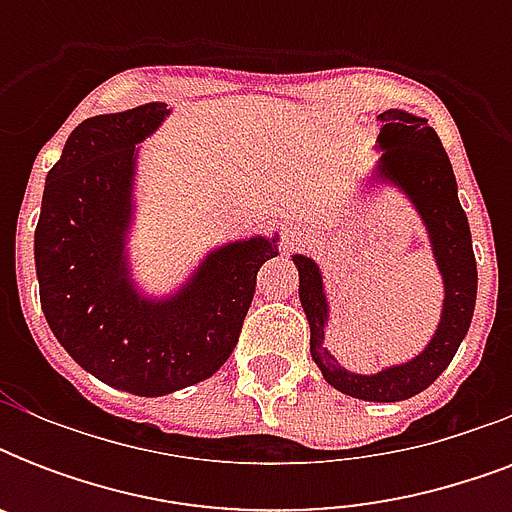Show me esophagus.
I'll return each instance as SVG.
<instances>
[{"label": "esophagus", "instance_id": "obj_1", "mask_svg": "<svg viewBox=\"0 0 512 512\" xmlns=\"http://www.w3.org/2000/svg\"><path fill=\"white\" fill-rule=\"evenodd\" d=\"M305 233H308V228L300 223H287L284 225V247H295L297 241L305 239Z\"/></svg>", "mask_w": 512, "mask_h": 512}]
</instances>
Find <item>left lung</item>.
I'll use <instances>...</instances> for the list:
<instances>
[{"label":"left lung","instance_id":"left-lung-1","mask_svg":"<svg viewBox=\"0 0 512 512\" xmlns=\"http://www.w3.org/2000/svg\"><path fill=\"white\" fill-rule=\"evenodd\" d=\"M380 122L377 148L382 156L374 167V180L396 185L412 201L428 231L433 257L444 279V308L430 342L404 364L385 366L374 374L350 372L337 364L329 348H324L329 300L319 265L305 255H292V260L300 273V303L311 324V356L324 380L345 396L393 404L422 393L452 364L473 319L478 271L468 215L460 207L457 180L436 130L428 127L425 119H417L398 108L380 114Z\"/></svg>","mask_w":512,"mask_h":512}]
</instances>
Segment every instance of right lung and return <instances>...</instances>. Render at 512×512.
Returning <instances> with one entry per match:
<instances>
[{
  "label": "right lung",
  "mask_w": 512,
  "mask_h": 512,
  "mask_svg": "<svg viewBox=\"0 0 512 512\" xmlns=\"http://www.w3.org/2000/svg\"><path fill=\"white\" fill-rule=\"evenodd\" d=\"M167 116V103H146L84 119L47 172L34 233L52 335L82 369L135 396L212 377L239 342L260 265L279 255V233L231 241L172 295H140L127 255L138 146Z\"/></svg>",
  "instance_id": "add662e5"
}]
</instances>
